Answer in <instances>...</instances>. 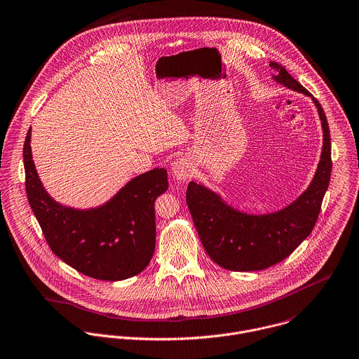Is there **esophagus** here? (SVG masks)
Masks as SVG:
<instances>
[{
  "label": "esophagus",
  "mask_w": 359,
  "mask_h": 359,
  "mask_svg": "<svg viewBox=\"0 0 359 359\" xmlns=\"http://www.w3.org/2000/svg\"><path fill=\"white\" fill-rule=\"evenodd\" d=\"M171 172L178 181H187L194 175V165L188 157H178L171 164Z\"/></svg>",
  "instance_id": "1"
}]
</instances>
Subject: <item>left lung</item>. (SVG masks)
<instances>
[{
	"label": "left lung",
	"mask_w": 359,
	"mask_h": 359,
	"mask_svg": "<svg viewBox=\"0 0 359 359\" xmlns=\"http://www.w3.org/2000/svg\"><path fill=\"white\" fill-rule=\"evenodd\" d=\"M277 83L312 99L322 122L323 146L309 187L288 206L264 215L245 213L229 205L217 192L191 181L187 203L208 255L233 271L267 269L287 256L306 238L318 220L332 174L330 130L320 103L278 62L270 61Z\"/></svg>",
	"instance_id": "left-lung-1"
}]
</instances>
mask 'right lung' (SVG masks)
<instances>
[{
  "mask_svg": "<svg viewBox=\"0 0 359 359\" xmlns=\"http://www.w3.org/2000/svg\"><path fill=\"white\" fill-rule=\"evenodd\" d=\"M32 128L23 144L29 205L51 250L82 274L120 281L144 270L156 246L154 202L168 189L167 170L153 168L128 181L106 203L75 209L55 202L36 171Z\"/></svg>",
  "mask_w": 359,
  "mask_h": 359,
  "instance_id": "1",
  "label": "right lung"
}]
</instances>
